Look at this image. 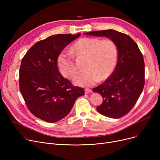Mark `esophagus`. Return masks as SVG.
<instances>
[{"label": "esophagus", "mask_w": 160, "mask_h": 160, "mask_svg": "<svg viewBox=\"0 0 160 160\" xmlns=\"http://www.w3.org/2000/svg\"><path fill=\"white\" fill-rule=\"evenodd\" d=\"M91 90L90 89H88V88H86L85 89V93L86 94H88V93H91Z\"/></svg>", "instance_id": "34e87169"}]
</instances>
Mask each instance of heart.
Returning <instances> with one entry per match:
<instances>
[{
  "instance_id": "b5f03b06",
  "label": "heart",
  "mask_w": 160,
  "mask_h": 160,
  "mask_svg": "<svg viewBox=\"0 0 160 160\" xmlns=\"http://www.w3.org/2000/svg\"><path fill=\"white\" fill-rule=\"evenodd\" d=\"M74 56L86 58L85 71L76 77L73 82L79 86H91L107 79L113 72L118 58V47L110 39L82 38L69 50H63L58 57V68L63 76L72 78L78 72Z\"/></svg>"
}]
</instances>
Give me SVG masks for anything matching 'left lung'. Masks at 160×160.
I'll list each match as a JSON object with an SVG mask.
<instances>
[{
    "label": "left lung",
    "mask_w": 160,
    "mask_h": 160,
    "mask_svg": "<svg viewBox=\"0 0 160 160\" xmlns=\"http://www.w3.org/2000/svg\"><path fill=\"white\" fill-rule=\"evenodd\" d=\"M84 34L105 36L114 41L118 47V61L114 71L93 91L104 98L97 110L110 118H120L132 110L143 89V56L136 42L125 33L110 29L86 32Z\"/></svg>",
    "instance_id": "8db88e82"
}]
</instances>
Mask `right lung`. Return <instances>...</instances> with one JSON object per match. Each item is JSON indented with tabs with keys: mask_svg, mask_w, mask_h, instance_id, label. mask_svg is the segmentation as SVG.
Masks as SVG:
<instances>
[{
	"mask_svg": "<svg viewBox=\"0 0 160 160\" xmlns=\"http://www.w3.org/2000/svg\"><path fill=\"white\" fill-rule=\"evenodd\" d=\"M77 35L58 34L33 45L22 58L19 69V88L30 112L48 122L60 121L69 114L82 88L73 86L62 77L58 57Z\"/></svg>",
	"mask_w": 160,
	"mask_h": 160,
	"instance_id": "right-lung-1",
	"label": "right lung"
}]
</instances>
